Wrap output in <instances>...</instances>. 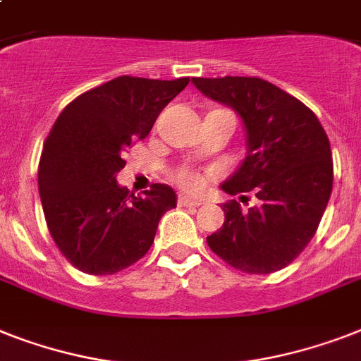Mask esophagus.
<instances>
[{
    "label": "esophagus",
    "instance_id": "34e87169",
    "mask_svg": "<svg viewBox=\"0 0 361 361\" xmlns=\"http://www.w3.org/2000/svg\"><path fill=\"white\" fill-rule=\"evenodd\" d=\"M178 202H180V206H183V207H198L202 204V200H198V198H192V196H187V195H180Z\"/></svg>",
    "mask_w": 361,
    "mask_h": 361
}]
</instances>
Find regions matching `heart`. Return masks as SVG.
<instances>
[{
    "mask_svg": "<svg viewBox=\"0 0 361 361\" xmlns=\"http://www.w3.org/2000/svg\"><path fill=\"white\" fill-rule=\"evenodd\" d=\"M172 178H174L181 187H185V189L189 190L200 189V187L204 185V181H206V178H204L200 172L195 171V169H190V166H180V169H176V171L172 172Z\"/></svg>",
    "mask_w": 361,
    "mask_h": 361,
    "instance_id": "obj_1",
    "label": "heart"
}]
</instances>
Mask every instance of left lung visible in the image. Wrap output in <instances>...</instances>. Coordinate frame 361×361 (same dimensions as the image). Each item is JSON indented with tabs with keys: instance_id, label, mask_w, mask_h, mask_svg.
Instances as JSON below:
<instances>
[{
	"instance_id": "8db88e82",
	"label": "left lung",
	"mask_w": 361,
	"mask_h": 361,
	"mask_svg": "<svg viewBox=\"0 0 361 361\" xmlns=\"http://www.w3.org/2000/svg\"><path fill=\"white\" fill-rule=\"evenodd\" d=\"M202 94L239 114L247 155L221 185L228 195H256L243 211L222 206L224 224L207 245L228 265L248 274L287 267L317 231L334 181L332 152L323 126L302 102L259 78H195Z\"/></svg>"
}]
</instances>
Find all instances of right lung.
I'll return each instance as SVG.
<instances>
[{
  "mask_svg": "<svg viewBox=\"0 0 361 361\" xmlns=\"http://www.w3.org/2000/svg\"><path fill=\"white\" fill-rule=\"evenodd\" d=\"M189 78H114L78 96L55 120L38 165V192L55 245L79 271L114 274L137 263L157 224L176 207L174 189L154 183L128 196L116 174L124 154L152 126Z\"/></svg>",
  "mask_w": 361,
  "mask_h": 361,
  "instance_id": "add662e5",
  "label": "right lung"
}]
</instances>
